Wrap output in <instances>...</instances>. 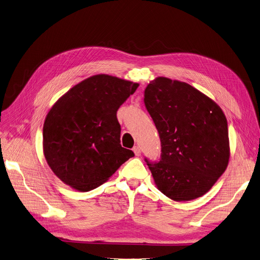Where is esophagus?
I'll return each instance as SVG.
<instances>
[{
    "label": "esophagus",
    "instance_id": "obj_1",
    "mask_svg": "<svg viewBox=\"0 0 260 260\" xmlns=\"http://www.w3.org/2000/svg\"><path fill=\"white\" fill-rule=\"evenodd\" d=\"M133 151H134V153H135V155H136V156H140V155H141V149H140V146H134Z\"/></svg>",
    "mask_w": 260,
    "mask_h": 260
}]
</instances>
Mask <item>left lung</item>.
I'll use <instances>...</instances> for the list:
<instances>
[{
	"label": "left lung",
	"mask_w": 260,
	"mask_h": 260,
	"mask_svg": "<svg viewBox=\"0 0 260 260\" xmlns=\"http://www.w3.org/2000/svg\"><path fill=\"white\" fill-rule=\"evenodd\" d=\"M144 104L161 141L160 161L146 160L156 187L176 202L204 196L230 161L223 110L194 87L164 76L145 88Z\"/></svg>",
	"instance_id": "obj_1"
}]
</instances>
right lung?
I'll return each instance as SVG.
<instances>
[{"label": "right lung", "mask_w": 260, "mask_h": 260, "mask_svg": "<svg viewBox=\"0 0 260 260\" xmlns=\"http://www.w3.org/2000/svg\"><path fill=\"white\" fill-rule=\"evenodd\" d=\"M138 86L96 74L54 103L44 120L42 148L49 167L62 183L82 192L90 191L134 156L120 144L117 110Z\"/></svg>", "instance_id": "right-lung-1"}]
</instances>
